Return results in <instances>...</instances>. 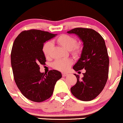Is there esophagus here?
I'll use <instances>...</instances> for the list:
<instances>
[{
    "label": "esophagus",
    "mask_w": 123,
    "mask_h": 123,
    "mask_svg": "<svg viewBox=\"0 0 123 123\" xmlns=\"http://www.w3.org/2000/svg\"><path fill=\"white\" fill-rule=\"evenodd\" d=\"M67 75H68V74L66 73H62V77H66Z\"/></svg>",
    "instance_id": "34e87169"
}]
</instances>
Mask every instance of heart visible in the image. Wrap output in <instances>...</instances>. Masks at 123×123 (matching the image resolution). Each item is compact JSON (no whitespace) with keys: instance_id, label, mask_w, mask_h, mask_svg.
<instances>
[{"instance_id":"heart-1","label":"heart","mask_w":123,"mask_h":123,"mask_svg":"<svg viewBox=\"0 0 123 123\" xmlns=\"http://www.w3.org/2000/svg\"><path fill=\"white\" fill-rule=\"evenodd\" d=\"M55 42L59 45L70 50V52L74 58H79L82 53V47L80 44L77 43V40L75 37L63 34L60 35L55 39ZM52 48V43L50 42H46L43 45V54L46 58L50 56L51 50ZM73 62L70 59H60L54 62L53 67L54 69L61 71H66L69 69L72 65Z\"/></svg>"}]
</instances>
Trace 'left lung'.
<instances>
[{
  "mask_svg": "<svg viewBox=\"0 0 123 123\" xmlns=\"http://www.w3.org/2000/svg\"><path fill=\"white\" fill-rule=\"evenodd\" d=\"M67 33L77 35L83 43L80 58L73 69L76 71L86 70L82 79L75 74L77 81L71 88V92L80 100H92L102 92L108 80L109 57L105 41L92 29L76 28Z\"/></svg>",
  "mask_w": 123,
  "mask_h": 123,
  "instance_id": "left-lung-1",
  "label": "left lung"
}]
</instances>
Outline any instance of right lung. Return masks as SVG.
Here are the masks:
<instances>
[{"label":"right lung","instance_id":"obj_1","mask_svg":"<svg viewBox=\"0 0 123 123\" xmlns=\"http://www.w3.org/2000/svg\"><path fill=\"white\" fill-rule=\"evenodd\" d=\"M57 34L37 29L21 32L12 46L11 60L14 80L22 94L29 100L42 102L52 95L56 82L61 78L60 71H40V64H45L43 43Z\"/></svg>","mask_w":123,"mask_h":123}]
</instances>
